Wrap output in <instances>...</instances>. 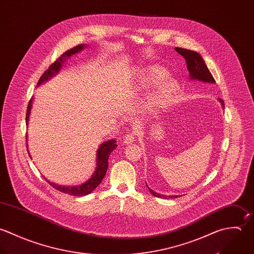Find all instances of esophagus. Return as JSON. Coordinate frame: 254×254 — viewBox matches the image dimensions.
Listing matches in <instances>:
<instances>
[{
  "label": "esophagus",
  "instance_id": "34e87169",
  "mask_svg": "<svg viewBox=\"0 0 254 254\" xmlns=\"http://www.w3.org/2000/svg\"><path fill=\"white\" fill-rule=\"evenodd\" d=\"M135 141V133L131 132V133H127L126 136H125V139H124V143L125 144H131Z\"/></svg>",
  "mask_w": 254,
  "mask_h": 254
}]
</instances>
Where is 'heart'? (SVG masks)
<instances>
[{
    "mask_svg": "<svg viewBox=\"0 0 254 254\" xmlns=\"http://www.w3.org/2000/svg\"><path fill=\"white\" fill-rule=\"evenodd\" d=\"M153 89L149 98V108L154 111L166 107L177 96L180 84L177 79L169 76V71L160 64H152L140 69L134 86L136 92Z\"/></svg>",
    "mask_w": 254,
    "mask_h": 254,
    "instance_id": "heart-1",
    "label": "heart"
}]
</instances>
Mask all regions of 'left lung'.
<instances>
[{"mask_svg":"<svg viewBox=\"0 0 254 254\" xmlns=\"http://www.w3.org/2000/svg\"><path fill=\"white\" fill-rule=\"evenodd\" d=\"M175 50L178 52L180 55H182L186 62H187V65H188V69L190 71V79H194V80H198L201 82H206V83H215V79L212 76L211 72L209 71L202 57L197 53V52L191 51V50H188V49H183V48H175ZM219 102L221 103L222 107H225L224 101L222 99H219ZM146 187L148 188V190H150V192L152 193L154 196L160 197V198H177L178 195H162L159 193H156L155 191H153L152 190L146 185Z\"/></svg>","mask_w":254,"mask_h":254,"instance_id":"obj_1","label":"left lung"}]
</instances>
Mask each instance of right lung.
I'll use <instances>...</instances> for the list:
<instances>
[{
    "label": "right lung",
    "mask_w": 254,
    "mask_h": 254,
    "mask_svg": "<svg viewBox=\"0 0 254 254\" xmlns=\"http://www.w3.org/2000/svg\"><path fill=\"white\" fill-rule=\"evenodd\" d=\"M84 48H85V45L80 44V45H77V46H75L74 48H72L70 50L64 52L59 59H57L51 65L49 66V68L41 75L37 85H40L44 81H47L54 75H56L60 71V69L63 67V64L67 58L76 54L77 52L82 51ZM32 100H33V98H31V100L28 103L27 112H26V125L27 126H28L29 115H30V112H31V107H32ZM116 142H117L116 139H111V140H108V141L102 143L100 145V147L97 150V159H96L97 164H96L95 172L92 175V177L86 183H84L80 186H76V187H63V186H58L54 183H51L47 179H45V180L50 184V186H52L55 190H57L59 191H62L64 193L69 194V195L83 196V195H87V194L91 193L100 185L103 178L105 177V175L107 173V169H108V166H109L108 165L109 156H110L112 151L117 147Z\"/></svg>",
    "instance_id": "add662e5"
}]
</instances>
